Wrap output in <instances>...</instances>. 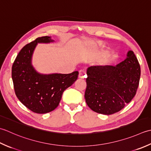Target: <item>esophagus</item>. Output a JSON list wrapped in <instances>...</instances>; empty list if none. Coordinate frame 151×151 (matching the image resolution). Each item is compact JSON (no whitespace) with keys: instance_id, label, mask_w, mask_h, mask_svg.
Masks as SVG:
<instances>
[{"instance_id":"esophagus-1","label":"esophagus","mask_w":151,"mask_h":151,"mask_svg":"<svg viewBox=\"0 0 151 151\" xmlns=\"http://www.w3.org/2000/svg\"><path fill=\"white\" fill-rule=\"evenodd\" d=\"M85 78V72L83 70H79V78L81 79H83Z\"/></svg>"}]
</instances>
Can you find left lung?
<instances>
[{
    "mask_svg": "<svg viewBox=\"0 0 151 151\" xmlns=\"http://www.w3.org/2000/svg\"><path fill=\"white\" fill-rule=\"evenodd\" d=\"M87 74L86 103L94 111L109 115L121 111L133 99L141 70L136 55L130 50L117 65L91 66Z\"/></svg>",
    "mask_w": 151,
    "mask_h": 151,
    "instance_id": "obj_1",
    "label": "left lung"
}]
</instances>
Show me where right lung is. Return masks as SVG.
<instances>
[{
  "label": "right lung",
  "instance_id": "1",
  "mask_svg": "<svg viewBox=\"0 0 151 151\" xmlns=\"http://www.w3.org/2000/svg\"><path fill=\"white\" fill-rule=\"evenodd\" d=\"M50 36L36 38L22 48L12 68V78L18 99L32 111L44 114L53 111L59 104L63 92L77 79L79 72L43 74L32 64V57L39 43L53 42Z\"/></svg>",
  "mask_w": 151,
  "mask_h": 151
}]
</instances>
